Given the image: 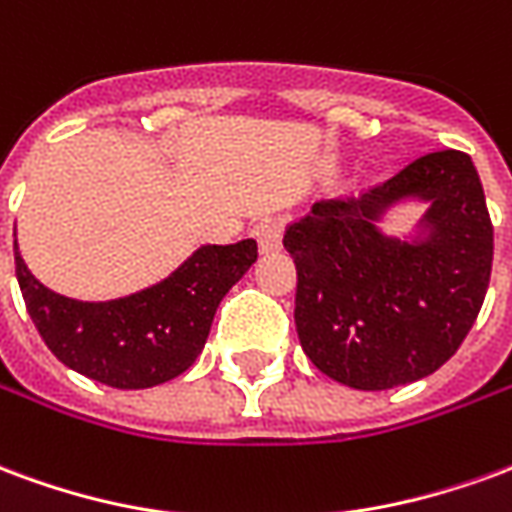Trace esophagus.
I'll return each instance as SVG.
<instances>
[{
	"label": "esophagus",
	"instance_id": "obj_1",
	"mask_svg": "<svg viewBox=\"0 0 512 512\" xmlns=\"http://www.w3.org/2000/svg\"><path fill=\"white\" fill-rule=\"evenodd\" d=\"M282 230L285 224L277 216H268V219H260L255 227V238L260 244V252H279L282 249Z\"/></svg>",
	"mask_w": 512,
	"mask_h": 512
}]
</instances>
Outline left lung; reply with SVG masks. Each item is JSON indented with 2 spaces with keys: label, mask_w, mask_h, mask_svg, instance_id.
Masks as SVG:
<instances>
[{
  "label": "left lung",
  "mask_w": 512,
  "mask_h": 512,
  "mask_svg": "<svg viewBox=\"0 0 512 512\" xmlns=\"http://www.w3.org/2000/svg\"><path fill=\"white\" fill-rule=\"evenodd\" d=\"M422 201L408 234L380 224ZM299 271L296 332L312 365L354 389H392L436 373L483 307L494 227L472 158L439 150L362 200L315 202L285 233Z\"/></svg>",
  "instance_id": "1"
}]
</instances>
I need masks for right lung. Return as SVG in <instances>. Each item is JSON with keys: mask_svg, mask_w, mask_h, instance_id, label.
Segmentation results:
<instances>
[{"mask_svg": "<svg viewBox=\"0 0 512 512\" xmlns=\"http://www.w3.org/2000/svg\"><path fill=\"white\" fill-rule=\"evenodd\" d=\"M16 249L29 318L62 365L115 389H147L186 373L202 354L219 301L257 260L252 238L202 244L156 285L109 301L49 290Z\"/></svg>", "mask_w": 512, "mask_h": 512, "instance_id": "add662e5", "label": "right lung"}]
</instances>
